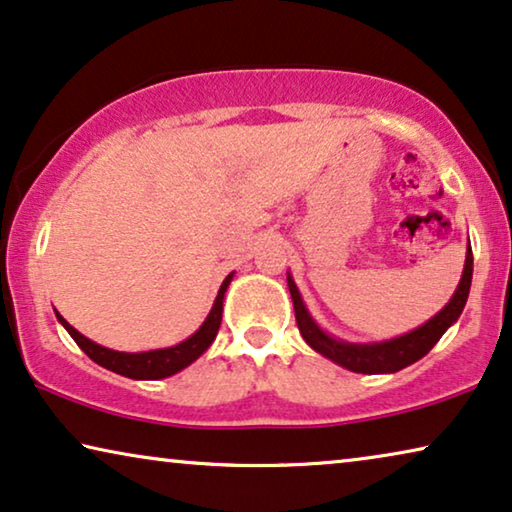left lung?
I'll return each instance as SVG.
<instances>
[{
  "label": "left lung",
  "instance_id": "left-lung-1",
  "mask_svg": "<svg viewBox=\"0 0 512 512\" xmlns=\"http://www.w3.org/2000/svg\"><path fill=\"white\" fill-rule=\"evenodd\" d=\"M471 278H473V253L471 246L466 248V262L462 271V280H459L455 294L448 301V306L443 311H438L429 322H424L422 327H417L408 334L399 338H390V341L380 343H348L338 341V338L325 334L318 327V322L311 318L308 308L301 299V294L294 285L290 273H287V287H290L292 304H294V315H297V327L304 336V341L311 345L315 352H320L322 357L331 359L343 369L355 371V373H397L406 369L408 364L422 359L427 352L434 348L452 322H457L459 315H462L466 299H469L471 290Z\"/></svg>",
  "mask_w": 512,
  "mask_h": 512
}]
</instances>
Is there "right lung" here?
<instances>
[{
  "label": "right lung",
  "mask_w": 512,
  "mask_h": 512,
  "mask_svg": "<svg viewBox=\"0 0 512 512\" xmlns=\"http://www.w3.org/2000/svg\"><path fill=\"white\" fill-rule=\"evenodd\" d=\"M234 273L222 280L218 297H215V304L208 313V318L190 338H185L183 343L171 345V348H162V350H148V352H118L111 348H104L90 338H85L81 331H76L69 325L67 320L62 318L60 313L55 311L57 320L62 322V327L69 331L71 338L78 343L85 355H88L92 362H97L104 369H109L113 373H120L125 378H134V380H160V378H169L174 373L183 371L185 366H190L194 359H199L204 352L208 350V345L213 343V338L218 336L220 322H222V299H225V292L229 283H232Z\"/></svg>",
  "instance_id": "1"
}]
</instances>
